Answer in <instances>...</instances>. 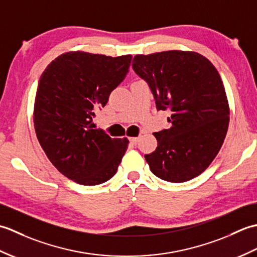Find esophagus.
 I'll list each match as a JSON object with an SVG mask.
<instances>
[{"label":"esophagus","mask_w":257,"mask_h":257,"mask_svg":"<svg viewBox=\"0 0 257 257\" xmlns=\"http://www.w3.org/2000/svg\"><path fill=\"white\" fill-rule=\"evenodd\" d=\"M130 140V143H132L133 145H136L138 143V140H139V138H137V137H133V138H130L129 139Z\"/></svg>","instance_id":"obj_1"}]
</instances>
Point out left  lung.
I'll return each mask as SVG.
<instances>
[{"label":"left lung","instance_id":"1","mask_svg":"<svg viewBox=\"0 0 257 257\" xmlns=\"http://www.w3.org/2000/svg\"><path fill=\"white\" fill-rule=\"evenodd\" d=\"M133 68L149 84L158 110L169 109L170 129L155 133L146 155L151 172L180 183L200 176L224 143L230 106L221 76L209 59L190 51L136 55Z\"/></svg>","mask_w":257,"mask_h":257}]
</instances>
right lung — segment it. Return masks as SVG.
Segmentation results:
<instances>
[{"label":"right lung","mask_w":257,"mask_h":257,"mask_svg":"<svg viewBox=\"0 0 257 257\" xmlns=\"http://www.w3.org/2000/svg\"><path fill=\"white\" fill-rule=\"evenodd\" d=\"M132 55L64 53L38 81L33 120L43 150L63 176L83 185L108 181L117 172L127 138L92 129V117L127 75Z\"/></svg>","instance_id":"obj_1"}]
</instances>
